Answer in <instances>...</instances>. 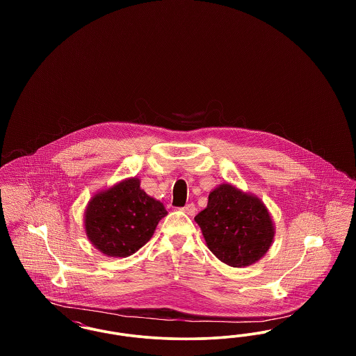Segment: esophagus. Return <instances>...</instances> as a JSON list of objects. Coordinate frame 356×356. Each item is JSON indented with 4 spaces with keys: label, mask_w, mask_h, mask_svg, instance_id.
<instances>
[{
    "label": "esophagus",
    "mask_w": 356,
    "mask_h": 356,
    "mask_svg": "<svg viewBox=\"0 0 356 356\" xmlns=\"http://www.w3.org/2000/svg\"><path fill=\"white\" fill-rule=\"evenodd\" d=\"M181 211L188 215V216H193L195 212H196V205L193 203L186 204L184 208H181Z\"/></svg>",
    "instance_id": "1"
}]
</instances>
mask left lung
Returning a JSON list of instances; mask_svg holds the SVG:
<instances>
[{"label":"left lung","instance_id":"left-lung-1","mask_svg":"<svg viewBox=\"0 0 356 356\" xmlns=\"http://www.w3.org/2000/svg\"><path fill=\"white\" fill-rule=\"evenodd\" d=\"M209 251L229 267L244 268L268 252L275 224L266 204L231 183L212 189L195 216Z\"/></svg>","mask_w":356,"mask_h":356}]
</instances>
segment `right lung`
<instances>
[{"mask_svg":"<svg viewBox=\"0 0 356 356\" xmlns=\"http://www.w3.org/2000/svg\"><path fill=\"white\" fill-rule=\"evenodd\" d=\"M164 204L128 177L96 192L86 204L84 229L89 241L108 257H128L145 245L164 216Z\"/></svg>","mask_w":356,"mask_h":356,"instance_id":"add662e5","label":"right lung"}]
</instances>
